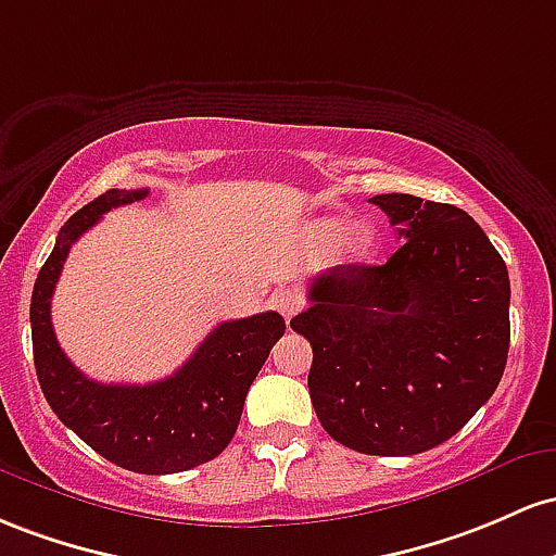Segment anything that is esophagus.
Segmentation results:
<instances>
[{
	"label": "esophagus",
	"mask_w": 556,
	"mask_h": 556,
	"mask_svg": "<svg viewBox=\"0 0 556 556\" xmlns=\"http://www.w3.org/2000/svg\"><path fill=\"white\" fill-rule=\"evenodd\" d=\"M302 299H299L296 294H291L289 289H280V291H276V294H273V307H276L280 315L286 317V320H291V317L296 315L299 309H302Z\"/></svg>",
	"instance_id": "esophagus-1"
}]
</instances>
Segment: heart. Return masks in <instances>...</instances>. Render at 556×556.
Masks as SVG:
<instances>
[{"label":"heart","instance_id":"b5f03b06","mask_svg":"<svg viewBox=\"0 0 556 556\" xmlns=\"http://www.w3.org/2000/svg\"><path fill=\"white\" fill-rule=\"evenodd\" d=\"M349 233V220L346 217H323V220H315L309 228V236L323 247H333L339 244L341 239ZM346 249L352 257L365 260L367 254L376 249V230L370 226H359L349 233L346 239Z\"/></svg>","mask_w":556,"mask_h":556}]
</instances>
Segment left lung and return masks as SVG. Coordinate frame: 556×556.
<instances>
[{"label":"left lung","mask_w":556,"mask_h":556,"mask_svg":"<svg viewBox=\"0 0 556 556\" xmlns=\"http://www.w3.org/2000/svg\"><path fill=\"white\" fill-rule=\"evenodd\" d=\"M404 244L386 265H336L291 320L312 346L309 396L330 439L376 457L444 444L489 402L509 352V276L454 204L370 199Z\"/></svg>","instance_id":"8db88e82"}]
</instances>
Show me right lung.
<instances>
[{"label": "right lung", "mask_w": 556, "mask_h": 556, "mask_svg": "<svg viewBox=\"0 0 556 556\" xmlns=\"http://www.w3.org/2000/svg\"><path fill=\"white\" fill-rule=\"evenodd\" d=\"M149 189H110L60 230L30 296L39 386L52 413L93 452L143 476H170L210 463L239 428L249 386L283 336L278 312L220 323L170 378L147 386L99 383L65 357L52 328V294L67 252L104 212L139 202Z\"/></svg>", "instance_id": "add662e5"}]
</instances>
